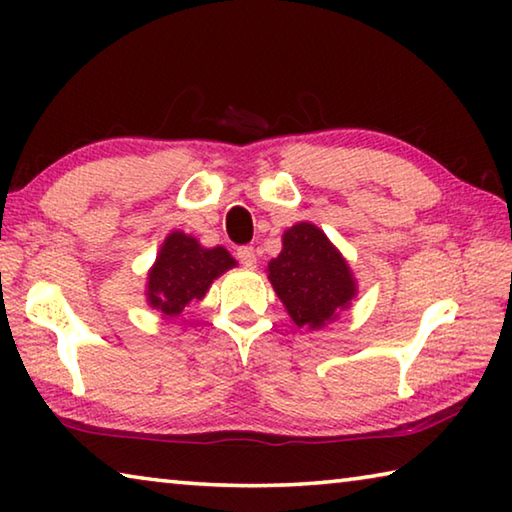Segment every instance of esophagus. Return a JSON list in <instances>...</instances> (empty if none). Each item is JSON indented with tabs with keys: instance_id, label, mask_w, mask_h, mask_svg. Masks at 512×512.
<instances>
[{
	"instance_id": "esophagus-1",
	"label": "esophagus",
	"mask_w": 512,
	"mask_h": 512,
	"mask_svg": "<svg viewBox=\"0 0 512 512\" xmlns=\"http://www.w3.org/2000/svg\"><path fill=\"white\" fill-rule=\"evenodd\" d=\"M237 257H239V262L244 264L246 268H255V264H257V255H255L253 246H241V248H237Z\"/></svg>"
}]
</instances>
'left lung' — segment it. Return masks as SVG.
<instances>
[{"mask_svg":"<svg viewBox=\"0 0 512 512\" xmlns=\"http://www.w3.org/2000/svg\"><path fill=\"white\" fill-rule=\"evenodd\" d=\"M266 271L298 327L320 329L357 296L348 262L314 223L302 221L284 232L282 253L268 262Z\"/></svg>","mask_w":512,"mask_h":512,"instance_id":"obj_1","label":"left lung"}]
</instances>
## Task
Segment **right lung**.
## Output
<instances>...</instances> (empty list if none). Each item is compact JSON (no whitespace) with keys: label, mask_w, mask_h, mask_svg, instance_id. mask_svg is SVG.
Returning a JSON list of instances; mask_svg holds the SVG:
<instances>
[{"label":"right lung","mask_w":512,"mask_h":512,"mask_svg":"<svg viewBox=\"0 0 512 512\" xmlns=\"http://www.w3.org/2000/svg\"><path fill=\"white\" fill-rule=\"evenodd\" d=\"M232 266L237 262L223 246L203 248L185 232H171L149 271L146 300L164 318H176Z\"/></svg>","instance_id":"obj_1"}]
</instances>
